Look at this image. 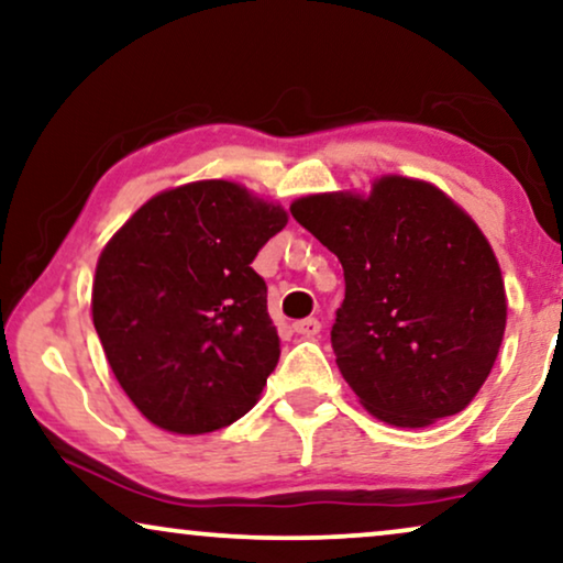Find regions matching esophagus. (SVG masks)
<instances>
[{
	"label": "esophagus",
	"mask_w": 563,
	"mask_h": 563,
	"mask_svg": "<svg viewBox=\"0 0 563 563\" xmlns=\"http://www.w3.org/2000/svg\"><path fill=\"white\" fill-rule=\"evenodd\" d=\"M295 333L297 335H302V338H314L320 333V320H314V318H307V320H297L295 325Z\"/></svg>",
	"instance_id": "obj_1"
}]
</instances>
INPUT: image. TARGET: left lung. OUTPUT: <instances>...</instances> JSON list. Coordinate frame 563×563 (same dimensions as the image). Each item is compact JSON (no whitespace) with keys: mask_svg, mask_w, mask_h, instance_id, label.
<instances>
[{"mask_svg":"<svg viewBox=\"0 0 563 563\" xmlns=\"http://www.w3.org/2000/svg\"><path fill=\"white\" fill-rule=\"evenodd\" d=\"M343 266L330 343L343 379L374 418L426 428L464 410L495 366L507 297L476 222L428 181L382 176L372 195L291 202Z\"/></svg>","mask_w":563,"mask_h":563,"instance_id":"left-lung-1","label":"left lung"}]
</instances>
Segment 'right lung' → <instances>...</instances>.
<instances>
[{"label":"right lung","instance_id":"obj_1","mask_svg":"<svg viewBox=\"0 0 563 563\" xmlns=\"http://www.w3.org/2000/svg\"><path fill=\"white\" fill-rule=\"evenodd\" d=\"M282 205L207 179L148 199L99 253L91 318L120 387L153 426L212 433L243 418L279 361L251 264Z\"/></svg>","mask_w":563,"mask_h":563}]
</instances>
